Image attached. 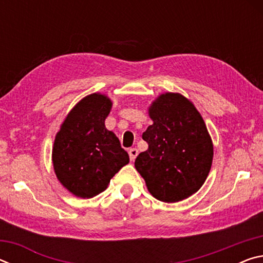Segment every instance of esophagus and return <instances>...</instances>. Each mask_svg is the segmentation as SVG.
<instances>
[{
	"mask_svg": "<svg viewBox=\"0 0 263 263\" xmlns=\"http://www.w3.org/2000/svg\"><path fill=\"white\" fill-rule=\"evenodd\" d=\"M128 155H130L131 161H135V159L137 158V155H138V149L137 148H130V149H128Z\"/></svg>",
	"mask_w": 263,
	"mask_h": 263,
	"instance_id": "obj_1",
	"label": "esophagus"
}]
</instances>
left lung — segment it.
Wrapping results in <instances>:
<instances>
[{"mask_svg":"<svg viewBox=\"0 0 263 263\" xmlns=\"http://www.w3.org/2000/svg\"><path fill=\"white\" fill-rule=\"evenodd\" d=\"M153 121L142 139L148 148L135 166L153 197L166 203L188 198L204 184L213 145L201 114L177 92L161 94L148 109Z\"/></svg>","mask_w":263,"mask_h":263,"instance_id":"8db88e82","label":"left lung"}]
</instances>
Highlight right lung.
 Returning <instances> with one entry per match:
<instances>
[{
  "instance_id": "right-lung-1",
  "label": "right lung",
  "mask_w": 263,
  "mask_h": 263,
  "mask_svg": "<svg viewBox=\"0 0 263 263\" xmlns=\"http://www.w3.org/2000/svg\"><path fill=\"white\" fill-rule=\"evenodd\" d=\"M112 103L108 96L94 92L69 111L52 149L54 173L73 195L91 198L106 189L110 180L130 161L105 118Z\"/></svg>"
}]
</instances>
